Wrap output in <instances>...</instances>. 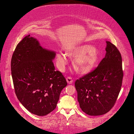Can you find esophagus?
I'll use <instances>...</instances> for the list:
<instances>
[{
  "instance_id": "34e87169",
  "label": "esophagus",
  "mask_w": 134,
  "mask_h": 134,
  "mask_svg": "<svg viewBox=\"0 0 134 134\" xmlns=\"http://www.w3.org/2000/svg\"><path fill=\"white\" fill-rule=\"evenodd\" d=\"M66 81H67L68 83H69V84H72L73 82V80L72 79V77H68L66 78Z\"/></svg>"
}]
</instances>
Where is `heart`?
Masks as SVG:
<instances>
[{
    "label": "heart",
    "instance_id": "obj_1",
    "mask_svg": "<svg viewBox=\"0 0 134 134\" xmlns=\"http://www.w3.org/2000/svg\"><path fill=\"white\" fill-rule=\"evenodd\" d=\"M65 55L73 60V68L77 74L80 75L91 72L95 68L99 58L96 48L88 44L68 48L65 50ZM55 58L58 68L62 70L68 62L65 56L62 54H57Z\"/></svg>",
    "mask_w": 134,
    "mask_h": 134
}]
</instances>
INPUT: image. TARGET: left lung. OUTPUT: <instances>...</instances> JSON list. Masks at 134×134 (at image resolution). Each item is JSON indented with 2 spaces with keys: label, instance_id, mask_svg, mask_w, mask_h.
<instances>
[{
  "label": "left lung",
  "instance_id": "obj_1",
  "mask_svg": "<svg viewBox=\"0 0 134 134\" xmlns=\"http://www.w3.org/2000/svg\"><path fill=\"white\" fill-rule=\"evenodd\" d=\"M106 43L105 57L97 68L75 82L80 107L90 115H104L110 111L122 86L121 55L115 45L109 41Z\"/></svg>",
  "mask_w": 134,
  "mask_h": 134
}]
</instances>
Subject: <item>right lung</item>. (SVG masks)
Wrapping results in <instances>:
<instances>
[{
	"instance_id": "right-lung-1",
	"label": "right lung",
	"mask_w": 134,
	"mask_h": 134,
	"mask_svg": "<svg viewBox=\"0 0 134 134\" xmlns=\"http://www.w3.org/2000/svg\"><path fill=\"white\" fill-rule=\"evenodd\" d=\"M55 55L30 35L19 42L13 54L11 70L16 96L34 115L44 116L53 111L67 85L62 74L55 70Z\"/></svg>"
}]
</instances>
